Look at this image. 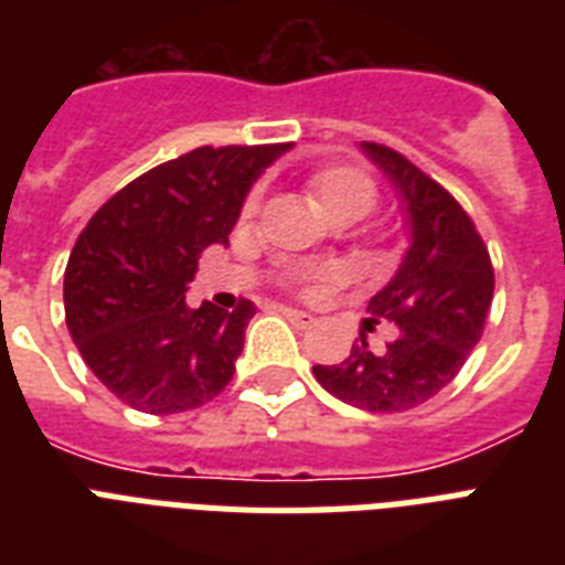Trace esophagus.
Returning a JSON list of instances; mask_svg holds the SVG:
<instances>
[{
  "instance_id": "obj_1",
  "label": "esophagus",
  "mask_w": 565,
  "mask_h": 565,
  "mask_svg": "<svg viewBox=\"0 0 565 565\" xmlns=\"http://www.w3.org/2000/svg\"><path fill=\"white\" fill-rule=\"evenodd\" d=\"M281 313L287 319H290L292 326H310V322H313V317H310V313H305V310H292V308H281Z\"/></svg>"
}]
</instances>
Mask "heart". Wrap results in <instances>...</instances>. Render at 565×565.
Masks as SVG:
<instances>
[{"label": "heart", "mask_w": 565, "mask_h": 565, "mask_svg": "<svg viewBox=\"0 0 565 565\" xmlns=\"http://www.w3.org/2000/svg\"><path fill=\"white\" fill-rule=\"evenodd\" d=\"M310 193L331 222H358L375 207L377 184L363 170L354 167H326L310 175ZM255 207V195L248 199V211Z\"/></svg>", "instance_id": "obj_1"}]
</instances>
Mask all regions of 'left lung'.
I'll return each instance as SVG.
<instances>
[{
	"label": "left lung",
	"mask_w": 565,
	"mask_h": 565,
	"mask_svg": "<svg viewBox=\"0 0 565 565\" xmlns=\"http://www.w3.org/2000/svg\"><path fill=\"white\" fill-rule=\"evenodd\" d=\"M361 149L395 188L411 228L402 264L366 308L372 322H393L395 337L372 352L361 334L343 363L313 366V375L352 407L398 413L455 381L483 334L495 275L481 234L455 195L386 146Z\"/></svg>",
	"instance_id": "obj_1"
}]
</instances>
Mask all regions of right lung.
<instances>
[{"instance_id": "add662e5", "label": "right lung", "mask_w": 565, "mask_h": 565, "mask_svg": "<svg viewBox=\"0 0 565 565\" xmlns=\"http://www.w3.org/2000/svg\"><path fill=\"white\" fill-rule=\"evenodd\" d=\"M292 143L202 146L114 193L78 234L64 273L66 328L93 375L154 416L228 386L252 301L188 308L207 246H228L248 190Z\"/></svg>"}]
</instances>
